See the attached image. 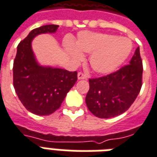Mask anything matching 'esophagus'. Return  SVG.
<instances>
[{
    "instance_id": "esophagus-1",
    "label": "esophagus",
    "mask_w": 157,
    "mask_h": 157,
    "mask_svg": "<svg viewBox=\"0 0 157 157\" xmlns=\"http://www.w3.org/2000/svg\"><path fill=\"white\" fill-rule=\"evenodd\" d=\"M77 78H78V80L86 79V75L84 73H82V72H79L78 74H77Z\"/></svg>"
}]
</instances>
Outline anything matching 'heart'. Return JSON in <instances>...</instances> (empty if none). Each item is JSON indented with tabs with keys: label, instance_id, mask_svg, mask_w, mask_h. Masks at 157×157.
Here are the masks:
<instances>
[{
	"label": "heart",
	"instance_id": "obj_1",
	"mask_svg": "<svg viewBox=\"0 0 157 157\" xmlns=\"http://www.w3.org/2000/svg\"><path fill=\"white\" fill-rule=\"evenodd\" d=\"M66 53L74 62L81 61L82 52L91 53L89 63L98 74L113 72L128 59L132 50V43L126 38L107 33L81 32L76 43L66 39L64 42Z\"/></svg>",
	"mask_w": 157,
	"mask_h": 157
}]
</instances>
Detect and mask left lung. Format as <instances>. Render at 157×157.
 <instances>
[{"label":"left lung","instance_id":"left-lung-1","mask_svg":"<svg viewBox=\"0 0 157 157\" xmlns=\"http://www.w3.org/2000/svg\"><path fill=\"white\" fill-rule=\"evenodd\" d=\"M143 65L140 48L129 61L117 71L99 78L89 79L86 103L93 115L109 118L127 111L142 86Z\"/></svg>","mask_w":157,"mask_h":157}]
</instances>
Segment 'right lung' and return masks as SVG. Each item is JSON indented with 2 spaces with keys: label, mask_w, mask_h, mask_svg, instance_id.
Returning <instances> with one entry per match:
<instances>
[{
  "label": "right lung",
  "mask_w": 157,
  "mask_h": 157,
  "mask_svg": "<svg viewBox=\"0 0 157 157\" xmlns=\"http://www.w3.org/2000/svg\"><path fill=\"white\" fill-rule=\"evenodd\" d=\"M58 25L32 30L19 43L13 62V86L23 106L39 116L49 115L60 107L67 92L77 81V72L42 66L36 60L32 41L41 33H54Z\"/></svg>",
  "instance_id": "add662e5"
}]
</instances>
